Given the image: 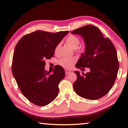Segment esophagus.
<instances>
[{
  "mask_svg": "<svg viewBox=\"0 0 128 128\" xmlns=\"http://www.w3.org/2000/svg\"><path fill=\"white\" fill-rule=\"evenodd\" d=\"M65 72H66V75L69 74V73H70V72H71V71H70L69 70H65Z\"/></svg>",
  "mask_w": 128,
  "mask_h": 128,
  "instance_id": "obj_1",
  "label": "esophagus"
}]
</instances>
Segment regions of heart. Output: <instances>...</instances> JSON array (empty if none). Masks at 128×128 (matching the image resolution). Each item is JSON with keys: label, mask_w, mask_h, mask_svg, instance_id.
I'll use <instances>...</instances> for the list:
<instances>
[{"label": "heart", "mask_w": 128, "mask_h": 128, "mask_svg": "<svg viewBox=\"0 0 128 128\" xmlns=\"http://www.w3.org/2000/svg\"><path fill=\"white\" fill-rule=\"evenodd\" d=\"M66 43L68 44L74 49L75 51L78 53H82L85 50L84 46H80L79 47L80 40L78 37L74 35L70 34L66 38ZM60 43H58L54 50V53L56 56H58L59 54L60 49ZM76 62V59L73 57H63L59 60V64L62 66L66 68L69 69L72 68V66L75 64Z\"/></svg>", "instance_id": "obj_1"}]
</instances>
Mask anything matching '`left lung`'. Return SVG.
Returning <instances> with one entry per match:
<instances>
[{"label": "left lung", "instance_id": "1", "mask_svg": "<svg viewBox=\"0 0 128 128\" xmlns=\"http://www.w3.org/2000/svg\"><path fill=\"white\" fill-rule=\"evenodd\" d=\"M84 38L85 50L78 59L76 68H89L86 74L75 73L77 79L75 92L84 98L95 100L103 97L114 84L119 69L117 53L112 41L104 38L97 27L88 25L72 32Z\"/></svg>", "mask_w": 128, "mask_h": 128}]
</instances>
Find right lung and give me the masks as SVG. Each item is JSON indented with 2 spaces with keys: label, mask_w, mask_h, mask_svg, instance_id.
Wrapping results in <instances>:
<instances>
[{
  "label": "right lung",
  "mask_w": 128,
  "mask_h": 128,
  "mask_svg": "<svg viewBox=\"0 0 128 128\" xmlns=\"http://www.w3.org/2000/svg\"><path fill=\"white\" fill-rule=\"evenodd\" d=\"M68 33L38 30L24 36L16 45L12 74L24 96L34 104L45 106L58 96L65 71L59 66L54 68L53 73L46 71L45 60L54 56V48Z\"/></svg>",
  "instance_id": "obj_1"
}]
</instances>
